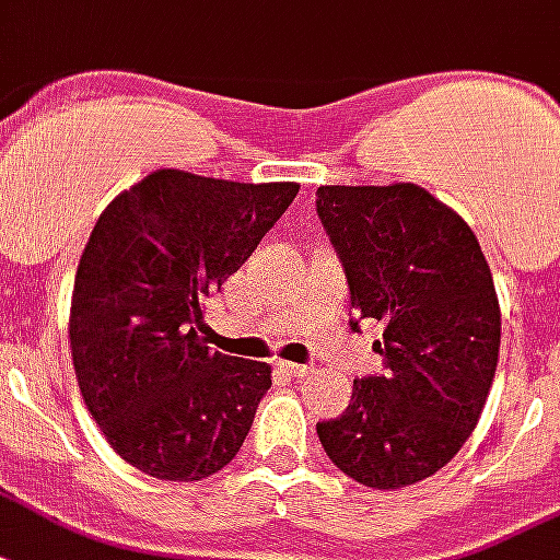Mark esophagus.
<instances>
[{
  "label": "esophagus",
  "mask_w": 560,
  "mask_h": 560,
  "mask_svg": "<svg viewBox=\"0 0 560 560\" xmlns=\"http://www.w3.org/2000/svg\"><path fill=\"white\" fill-rule=\"evenodd\" d=\"M279 368L284 371V374L296 376V380H302V376L312 374V368L308 364H296V362H279Z\"/></svg>",
  "instance_id": "1"
}]
</instances>
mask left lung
<instances>
[{
    "label": "left lung",
    "mask_w": 560,
    "mask_h": 560,
    "mask_svg": "<svg viewBox=\"0 0 560 560\" xmlns=\"http://www.w3.org/2000/svg\"><path fill=\"white\" fill-rule=\"evenodd\" d=\"M317 217L359 320L383 323L388 368L355 380L317 436L347 478L400 490L451 463L487 407L501 343L490 264L466 219L416 184L320 186Z\"/></svg>",
    "instance_id": "1"
}]
</instances>
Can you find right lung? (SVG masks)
Wrapping results in <instances>:
<instances>
[{"instance_id": "obj_1", "label": "right lung", "mask_w": 560, "mask_h": 560, "mask_svg": "<svg viewBox=\"0 0 560 560\" xmlns=\"http://www.w3.org/2000/svg\"><path fill=\"white\" fill-rule=\"evenodd\" d=\"M296 192L156 168L91 231L70 300L73 371L112 451L144 475L210 478L243 448L272 368L210 350L205 300Z\"/></svg>"}]
</instances>
